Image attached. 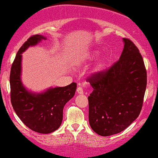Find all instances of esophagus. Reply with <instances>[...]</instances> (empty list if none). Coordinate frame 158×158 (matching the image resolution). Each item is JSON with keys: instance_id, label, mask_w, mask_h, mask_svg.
I'll use <instances>...</instances> for the list:
<instances>
[{"instance_id": "obj_1", "label": "esophagus", "mask_w": 158, "mask_h": 158, "mask_svg": "<svg viewBox=\"0 0 158 158\" xmlns=\"http://www.w3.org/2000/svg\"><path fill=\"white\" fill-rule=\"evenodd\" d=\"M77 93L79 94H83V93H84V92H83V89L81 88V87H79L77 88Z\"/></svg>"}]
</instances>
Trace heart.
Instances as JSON below:
<instances>
[{
    "instance_id": "heart-1",
    "label": "heart",
    "mask_w": 158,
    "mask_h": 158,
    "mask_svg": "<svg viewBox=\"0 0 158 158\" xmlns=\"http://www.w3.org/2000/svg\"><path fill=\"white\" fill-rule=\"evenodd\" d=\"M100 54L99 50H93L91 51L90 52H89L87 55H85V56H80V57L76 58L75 60H74V62L76 64H79L81 62H85L86 61H90L94 60V58H96V56H98V54ZM107 63V59L106 58H102L99 60V62H98L97 65H96V70L95 71L98 72L102 71L104 69V68L105 67V64Z\"/></svg>"
}]
</instances>
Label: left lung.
<instances>
[{"mask_svg":"<svg viewBox=\"0 0 158 158\" xmlns=\"http://www.w3.org/2000/svg\"><path fill=\"white\" fill-rule=\"evenodd\" d=\"M119 60L106 71L87 79L89 123L102 136L122 132L138 117L145 94L146 71L139 50L127 38Z\"/></svg>","mask_w":158,"mask_h":158,"instance_id":"1","label":"left lung"}]
</instances>
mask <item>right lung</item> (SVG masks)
Returning <instances> with one entry per match:
<instances>
[{"instance_id": "right-lung-1", "label": "right lung", "mask_w": 158, "mask_h": 158, "mask_svg": "<svg viewBox=\"0 0 158 158\" xmlns=\"http://www.w3.org/2000/svg\"><path fill=\"white\" fill-rule=\"evenodd\" d=\"M44 36L36 35L28 38L19 49L10 72L11 102L19 118L35 132L48 134L60 127L65 104L73 97L77 83L65 87H50L41 93H34L24 87L21 81L22 54L30 46H35Z\"/></svg>"}]
</instances>
